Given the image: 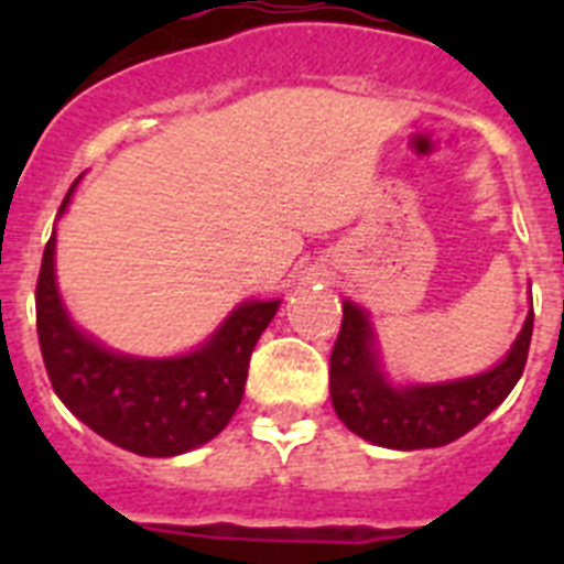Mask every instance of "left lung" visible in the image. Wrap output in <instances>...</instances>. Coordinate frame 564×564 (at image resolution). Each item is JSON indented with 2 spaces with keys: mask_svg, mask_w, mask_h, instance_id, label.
Returning <instances> with one entry per match:
<instances>
[{
  "mask_svg": "<svg viewBox=\"0 0 564 564\" xmlns=\"http://www.w3.org/2000/svg\"><path fill=\"white\" fill-rule=\"evenodd\" d=\"M531 333H534V311L528 313L514 347L495 370L463 381L395 390L381 376L367 316L356 305L344 302L341 330L330 352L333 410L347 430L376 446L387 449L446 446L468 430H475L514 390V383L525 370Z\"/></svg>",
  "mask_w": 564,
  "mask_h": 564,
  "instance_id": "left-lung-1",
  "label": "left lung"
}]
</instances>
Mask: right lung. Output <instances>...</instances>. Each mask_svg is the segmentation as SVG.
I'll list each match as a JSON object with an SVG mask.
<instances>
[{
	"label": "right lung",
	"mask_w": 564,
	"mask_h": 564,
	"mask_svg": "<svg viewBox=\"0 0 564 564\" xmlns=\"http://www.w3.org/2000/svg\"><path fill=\"white\" fill-rule=\"evenodd\" d=\"M69 194L73 188L62 212ZM53 251L56 234L44 246L39 271L36 330L44 370L64 406L104 441L143 457L183 455L220 435L242 401L253 344L279 302H246L206 347L183 358H127L69 325Z\"/></svg>",
	"instance_id": "right-lung-1"
}]
</instances>
